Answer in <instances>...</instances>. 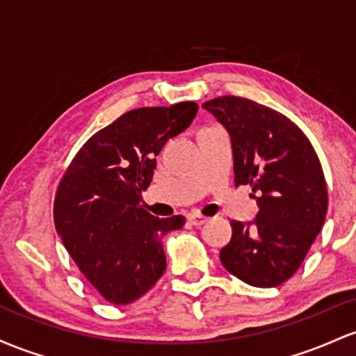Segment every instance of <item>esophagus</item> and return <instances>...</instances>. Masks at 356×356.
I'll list each match as a JSON object with an SVG mask.
<instances>
[{
	"label": "esophagus",
	"instance_id": "obj_1",
	"mask_svg": "<svg viewBox=\"0 0 356 356\" xmlns=\"http://www.w3.org/2000/svg\"><path fill=\"white\" fill-rule=\"evenodd\" d=\"M207 220H209V218L203 217V215H200V213H191V215H188V222L191 223V225H195V227L203 225V223H205Z\"/></svg>",
	"mask_w": 356,
	"mask_h": 356
}]
</instances>
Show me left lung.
<instances>
[{"label": "left lung", "mask_w": 356, "mask_h": 356, "mask_svg": "<svg viewBox=\"0 0 356 356\" xmlns=\"http://www.w3.org/2000/svg\"><path fill=\"white\" fill-rule=\"evenodd\" d=\"M203 109L229 131L235 186H252L259 205L254 222H230L222 264L250 286L282 284L302 264L326 218L328 188L316 151L284 114L245 97H215Z\"/></svg>", "instance_id": "left-lung-1"}]
</instances>
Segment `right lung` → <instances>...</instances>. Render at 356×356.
<instances>
[{"label":"right lung","instance_id":"1","mask_svg":"<svg viewBox=\"0 0 356 356\" xmlns=\"http://www.w3.org/2000/svg\"><path fill=\"white\" fill-rule=\"evenodd\" d=\"M197 102L139 107L97 131L58 183L55 229L83 277L106 301L129 305L166 269L163 237L185 217L158 218L141 205L170 138L197 115Z\"/></svg>","mask_w":356,"mask_h":356}]
</instances>
